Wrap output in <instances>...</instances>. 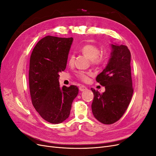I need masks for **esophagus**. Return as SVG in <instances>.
I'll return each mask as SVG.
<instances>
[{
	"mask_svg": "<svg viewBox=\"0 0 156 156\" xmlns=\"http://www.w3.org/2000/svg\"><path fill=\"white\" fill-rule=\"evenodd\" d=\"M87 89V88L86 87L83 86V85H82V86H81V87H79V90H80V91H81V92L84 91V90H86Z\"/></svg>",
	"mask_w": 156,
	"mask_h": 156,
	"instance_id": "1",
	"label": "esophagus"
}]
</instances>
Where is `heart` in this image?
Returning <instances> with one entry per match:
<instances>
[{
    "label": "heart",
    "instance_id": "b5f03b06",
    "mask_svg": "<svg viewBox=\"0 0 156 156\" xmlns=\"http://www.w3.org/2000/svg\"><path fill=\"white\" fill-rule=\"evenodd\" d=\"M81 52L83 55L90 60V62L92 64L99 66L102 64L105 60V56L104 55L100 54V51L97 46L88 44L83 46L81 49ZM74 60L73 55H71L69 57V63L72 64ZM92 75V73L90 72H84L83 71L79 72L77 73V77L83 81H87L89 76Z\"/></svg>",
    "mask_w": 156,
    "mask_h": 156
}]
</instances>
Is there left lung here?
<instances>
[{
  "instance_id": "1",
  "label": "left lung",
  "mask_w": 156,
  "mask_h": 156,
  "mask_svg": "<svg viewBox=\"0 0 156 156\" xmlns=\"http://www.w3.org/2000/svg\"><path fill=\"white\" fill-rule=\"evenodd\" d=\"M110 58L96 81L105 87L100 94L94 93L92 111L94 116L104 124H112L123 116L133 96L131 74V53L124 45L111 44Z\"/></svg>"
}]
</instances>
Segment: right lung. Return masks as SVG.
I'll use <instances>...</instances> for the list:
<instances>
[{
    "label": "right lung",
    "mask_w": 156,
    "mask_h": 156,
    "mask_svg": "<svg viewBox=\"0 0 156 156\" xmlns=\"http://www.w3.org/2000/svg\"><path fill=\"white\" fill-rule=\"evenodd\" d=\"M73 37L45 36L37 42L30 59L29 87L32 105L51 124H60L69 116L79 88L60 87L59 73L66 68Z\"/></svg>",
    "instance_id": "add662e5"
}]
</instances>
